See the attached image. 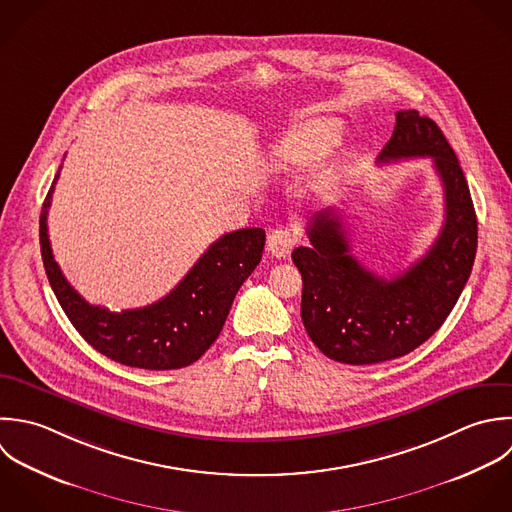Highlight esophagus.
<instances>
[{
  "label": "esophagus",
  "mask_w": 512,
  "mask_h": 512,
  "mask_svg": "<svg viewBox=\"0 0 512 512\" xmlns=\"http://www.w3.org/2000/svg\"><path fill=\"white\" fill-rule=\"evenodd\" d=\"M295 243H297L295 233H293L289 227H279V229H275V231L269 233L267 249L271 251L273 257L285 259V257H289V253H291V249L295 247Z\"/></svg>",
  "instance_id": "esophagus-1"
}]
</instances>
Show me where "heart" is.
<instances>
[{"label":"heart","mask_w":512,"mask_h":512,"mask_svg":"<svg viewBox=\"0 0 512 512\" xmlns=\"http://www.w3.org/2000/svg\"><path fill=\"white\" fill-rule=\"evenodd\" d=\"M343 139V123L335 117H315L291 127L271 151V163L277 169L291 171L309 167L329 151H333ZM349 159H339L321 169L315 179L317 189L333 187L343 175Z\"/></svg>","instance_id":"obj_1"}]
</instances>
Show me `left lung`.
Segmentation results:
<instances>
[{
	"instance_id": "8db88e82",
	"label": "left lung",
	"mask_w": 512,
	"mask_h": 512,
	"mask_svg": "<svg viewBox=\"0 0 512 512\" xmlns=\"http://www.w3.org/2000/svg\"><path fill=\"white\" fill-rule=\"evenodd\" d=\"M431 157L445 189V223L433 247L393 279L353 255L337 209L311 217V247H297L303 277L301 319L311 341L333 361L373 365L403 357L445 323L477 255V215L459 159L439 125L415 109L397 111L379 163Z\"/></svg>"
}]
</instances>
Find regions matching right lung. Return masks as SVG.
Masks as SVG:
<instances>
[{
    "instance_id": "obj_1",
    "label": "right lung",
    "mask_w": 512,
    "mask_h": 512,
    "mask_svg": "<svg viewBox=\"0 0 512 512\" xmlns=\"http://www.w3.org/2000/svg\"><path fill=\"white\" fill-rule=\"evenodd\" d=\"M57 177L59 171L43 201L39 245L49 285L71 325L95 351L127 367L169 371L195 363L219 337L239 287L259 265L265 231L251 227L225 233L169 295L141 309L111 313L89 305L53 259L47 209Z\"/></svg>"
}]
</instances>
